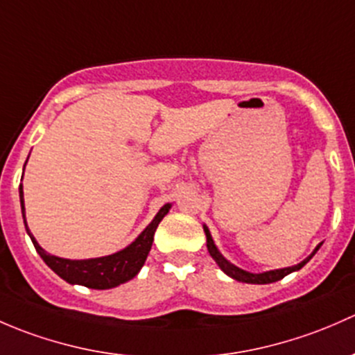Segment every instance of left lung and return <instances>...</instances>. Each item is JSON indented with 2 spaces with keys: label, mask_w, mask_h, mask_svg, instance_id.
Returning <instances> with one entry per match:
<instances>
[{
  "label": "left lung",
  "mask_w": 355,
  "mask_h": 355,
  "mask_svg": "<svg viewBox=\"0 0 355 355\" xmlns=\"http://www.w3.org/2000/svg\"><path fill=\"white\" fill-rule=\"evenodd\" d=\"M203 231H205V234H207V248H208V253L211 254V258H214L215 261L218 263V266H220V268L224 270V272L227 273L229 277H232V279L239 280V282H246V284H272V282H277V280L284 279V277L288 275V273L295 272V270H301L302 266H304L306 263H308L309 259L314 257V253H316V251L320 250V246H321V244H318L316 250L313 251L311 257H308V258L304 259V261L299 263V265L288 266V268L270 270V272H263V273H251V272H246V270L237 268L236 265L229 263L227 259H225L220 253H218L217 246H215V244H214V239H211L210 231H208L207 225H203Z\"/></svg>",
  "instance_id": "8db88e82"
}]
</instances>
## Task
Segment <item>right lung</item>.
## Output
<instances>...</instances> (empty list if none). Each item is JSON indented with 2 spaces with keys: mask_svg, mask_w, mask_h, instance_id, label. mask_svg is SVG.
I'll list each match as a JSON object with an SVG mask.
<instances>
[{
  "mask_svg": "<svg viewBox=\"0 0 355 355\" xmlns=\"http://www.w3.org/2000/svg\"><path fill=\"white\" fill-rule=\"evenodd\" d=\"M20 203H21V214H24V222H25V208H24V189L20 184ZM171 205H164L159 210V214L155 215V218L147 225L144 232L133 241L128 248L118 251L114 254H109V257L102 258H94V259H64L58 258L49 254L47 251H44L37 244V241L34 239L31 232L32 243H34L35 250L41 254V258L46 261V265L49 266L53 272H56L58 275L63 280H67L68 284H78V286H85L89 288H98V291H104V288H112L118 287L119 284L128 282L133 277H137V273L140 272L141 266H144L145 259H147L148 253H150V248L153 243V234H155L157 225L162 220L164 217L169 211ZM27 225V224H25Z\"/></svg>",
  "mask_w": 355,
  "mask_h": 355,
  "instance_id": "obj_1",
  "label": "right lung"
}]
</instances>
